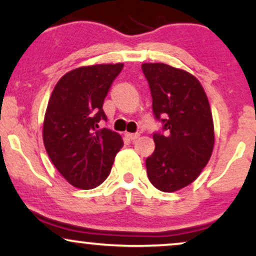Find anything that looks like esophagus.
Segmentation results:
<instances>
[{
	"label": "esophagus",
	"mask_w": 256,
	"mask_h": 256,
	"mask_svg": "<svg viewBox=\"0 0 256 256\" xmlns=\"http://www.w3.org/2000/svg\"><path fill=\"white\" fill-rule=\"evenodd\" d=\"M125 136L128 138V140H137L138 137H140V134H138V132H134V134H130V132H126L125 134Z\"/></svg>",
	"instance_id": "34e87169"
}]
</instances>
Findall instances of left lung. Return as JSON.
I'll return each mask as SVG.
<instances>
[{"mask_svg":"<svg viewBox=\"0 0 256 256\" xmlns=\"http://www.w3.org/2000/svg\"><path fill=\"white\" fill-rule=\"evenodd\" d=\"M161 131L152 134L155 150L146 158L150 183L172 192L192 183L210 161L214 146L212 112L200 82L166 64H143Z\"/></svg>","mask_w":256,"mask_h":256,"instance_id":"8db88e82","label":"left lung"}]
</instances>
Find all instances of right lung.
Segmentation results:
<instances>
[{"label": "right lung", "instance_id": "1", "mask_svg": "<svg viewBox=\"0 0 256 256\" xmlns=\"http://www.w3.org/2000/svg\"><path fill=\"white\" fill-rule=\"evenodd\" d=\"M124 64H94L66 73L46 107L43 140L52 162L73 186L92 189L110 174L124 142L100 126L107 122L104 102Z\"/></svg>", "mask_w": 256, "mask_h": 256}]
</instances>
